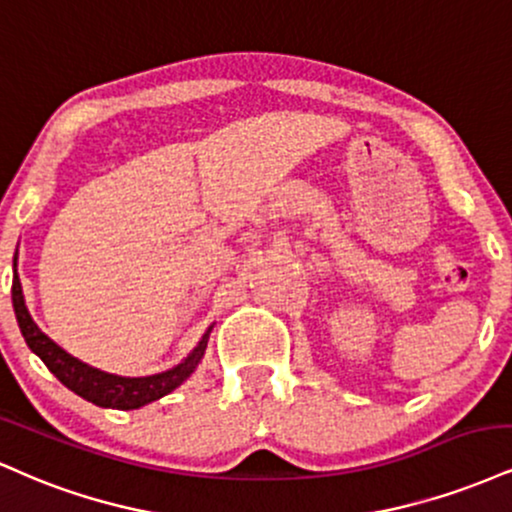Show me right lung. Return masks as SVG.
<instances>
[{
  "label": "right lung",
  "mask_w": 512,
  "mask_h": 512,
  "mask_svg": "<svg viewBox=\"0 0 512 512\" xmlns=\"http://www.w3.org/2000/svg\"><path fill=\"white\" fill-rule=\"evenodd\" d=\"M16 258L14 256V285H11V302H14L16 321L21 328V335L26 338V345L33 350L38 357L45 362L47 369L52 371L66 388L74 390L76 395H81L83 400L93 402L98 407H112V410H138V407L148 405V402L160 400L162 395L172 393L174 388H179L182 383L194 374V369L201 362L203 352L208 345V333L203 335V340L198 342V347L182 364H177L170 371H162V374L153 376H141V378H126V376H114L107 371L93 369V366L83 364L81 359L71 357L69 352H64L57 342L47 338L45 333L38 328V323L33 321V316L28 314L26 299H23L21 280L16 273Z\"/></svg>",
  "instance_id": "add662e5"
}]
</instances>
